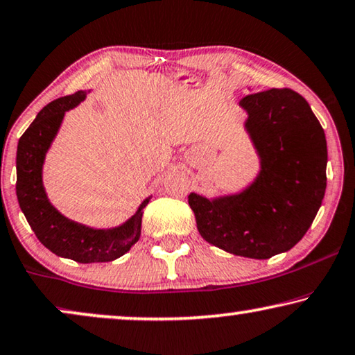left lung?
<instances>
[{
	"label": "left lung",
	"instance_id": "left-lung-1",
	"mask_svg": "<svg viewBox=\"0 0 355 355\" xmlns=\"http://www.w3.org/2000/svg\"><path fill=\"white\" fill-rule=\"evenodd\" d=\"M244 128L261 159L254 182L236 194L188 204L207 243L234 256L268 259L301 241L327 188V138L301 94L272 88L239 101Z\"/></svg>",
	"mask_w": 355,
	"mask_h": 355
}]
</instances>
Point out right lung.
<instances>
[{
  "mask_svg": "<svg viewBox=\"0 0 355 355\" xmlns=\"http://www.w3.org/2000/svg\"><path fill=\"white\" fill-rule=\"evenodd\" d=\"M85 98L87 92H77L49 103L24 132L17 144L16 193L28 225L44 248L59 257L80 263L111 262L128 252L139 239L143 209L151 198L144 199L125 223L103 230L64 217L49 202L43 187L44 157L59 132L64 114L78 106Z\"/></svg>",
  "mask_w": 355,
  "mask_h": 355,
  "instance_id": "add662e5",
  "label": "right lung"
}]
</instances>
